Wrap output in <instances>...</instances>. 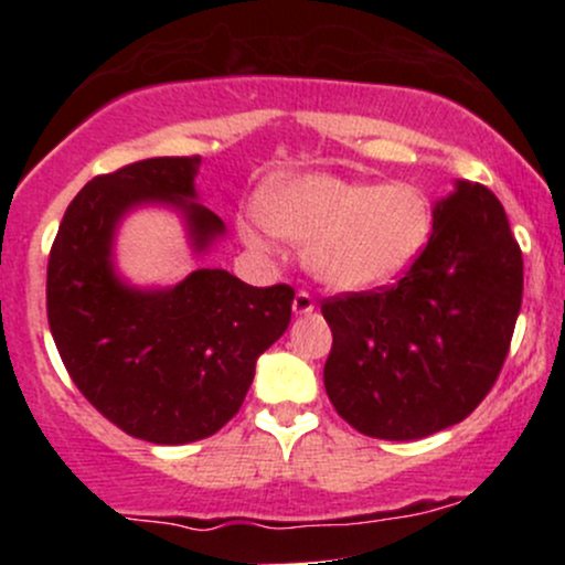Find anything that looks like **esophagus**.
<instances>
[{"mask_svg":"<svg viewBox=\"0 0 565 565\" xmlns=\"http://www.w3.org/2000/svg\"><path fill=\"white\" fill-rule=\"evenodd\" d=\"M313 308H316L313 295H310V291H305V289L297 291L295 302H291V310H295L297 316H302V313H313Z\"/></svg>","mask_w":565,"mask_h":565,"instance_id":"34e87169","label":"esophagus"}]
</instances>
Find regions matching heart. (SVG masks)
<instances>
[{
  "label": "heart",
  "mask_w": 565,
  "mask_h": 565,
  "mask_svg": "<svg viewBox=\"0 0 565 565\" xmlns=\"http://www.w3.org/2000/svg\"><path fill=\"white\" fill-rule=\"evenodd\" d=\"M238 231L260 255H276L281 236L308 244L305 260L321 281L364 291L412 268L430 233V204L408 183L308 174L263 191L260 212H246Z\"/></svg>",
  "instance_id": "b5f03b06"
}]
</instances>
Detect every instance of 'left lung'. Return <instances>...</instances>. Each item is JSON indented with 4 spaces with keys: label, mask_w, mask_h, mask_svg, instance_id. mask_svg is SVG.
I'll return each mask as SVG.
<instances>
[{
    "label": "left lung",
    "mask_w": 565,
    "mask_h": 565,
    "mask_svg": "<svg viewBox=\"0 0 565 565\" xmlns=\"http://www.w3.org/2000/svg\"><path fill=\"white\" fill-rule=\"evenodd\" d=\"M523 255L489 188L459 183L391 287L321 300L332 329L323 385L342 419L372 438L414 440L462 423L508 359Z\"/></svg>",
    "instance_id": "obj_1"
}]
</instances>
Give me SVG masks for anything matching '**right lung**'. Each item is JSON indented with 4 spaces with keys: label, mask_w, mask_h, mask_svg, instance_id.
I'll return each instance as SVG.
<instances>
[{
    "label": "right lung",
    "mask_w": 565,
    "mask_h": 565,
    "mask_svg": "<svg viewBox=\"0 0 565 565\" xmlns=\"http://www.w3.org/2000/svg\"><path fill=\"white\" fill-rule=\"evenodd\" d=\"M201 157L142 159L71 201L47 260V321L68 377L108 423L148 444H191L244 404L263 350L287 332L295 289L199 268L178 287L127 289L111 270L119 217L142 201L185 212L199 249L223 220L193 196Z\"/></svg>",
    "instance_id": "right-lung-1"
}]
</instances>
